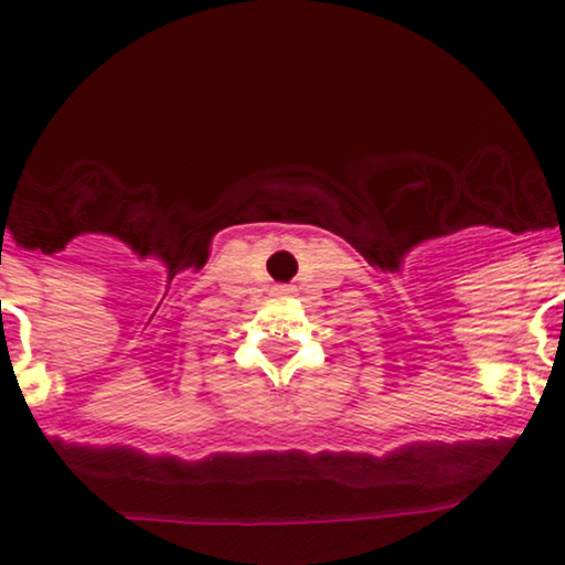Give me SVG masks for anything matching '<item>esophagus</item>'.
<instances>
[{
	"label": "esophagus",
	"instance_id": "obj_1",
	"mask_svg": "<svg viewBox=\"0 0 565 565\" xmlns=\"http://www.w3.org/2000/svg\"><path fill=\"white\" fill-rule=\"evenodd\" d=\"M276 292H278V295H287L289 289H287V287H276Z\"/></svg>",
	"mask_w": 565,
	"mask_h": 565
}]
</instances>
